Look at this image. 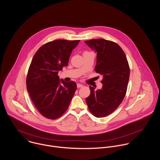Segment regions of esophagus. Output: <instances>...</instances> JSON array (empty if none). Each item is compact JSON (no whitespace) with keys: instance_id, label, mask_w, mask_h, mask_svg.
<instances>
[{"instance_id":"esophagus-1","label":"esophagus","mask_w":160,"mask_h":160,"mask_svg":"<svg viewBox=\"0 0 160 160\" xmlns=\"http://www.w3.org/2000/svg\"><path fill=\"white\" fill-rule=\"evenodd\" d=\"M82 87H83V86H82V84H77V88H82Z\"/></svg>"}]
</instances>
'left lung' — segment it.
<instances>
[{"instance_id": "1", "label": "left lung", "mask_w": 160, "mask_h": 160, "mask_svg": "<svg viewBox=\"0 0 160 160\" xmlns=\"http://www.w3.org/2000/svg\"><path fill=\"white\" fill-rule=\"evenodd\" d=\"M97 52L96 72L102 75L101 89L89 86L90 95L86 103L92 114L97 118L112 113L122 102L128 88L130 69L126 56L116 42L103 39L85 41Z\"/></svg>"}]
</instances>
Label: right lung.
I'll return each mask as SVG.
<instances>
[{"instance_id":"obj_1","label":"right lung","mask_w":160,"mask_h":160,"mask_svg":"<svg viewBox=\"0 0 160 160\" xmlns=\"http://www.w3.org/2000/svg\"><path fill=\"white\" fill-rule=\"evenodd\" d=\"M79 41L48 42L32 58L26 77L27 91L37 110L47 119H55L64 114L76 91L75 82L60 81L58 73L67 67L71 52Z\"/></svg>"}]
</instances>
